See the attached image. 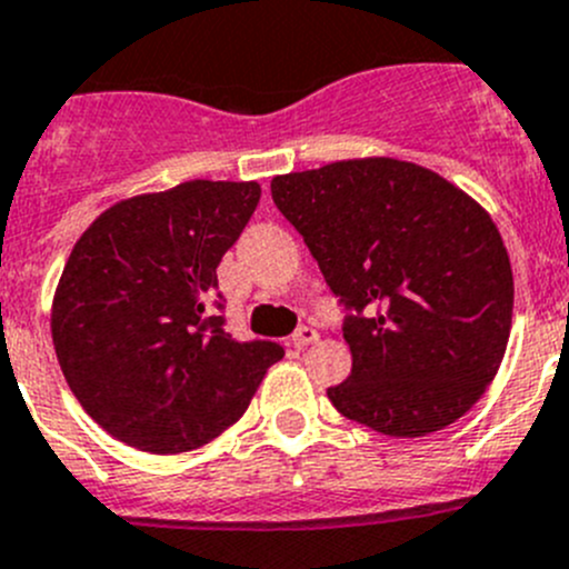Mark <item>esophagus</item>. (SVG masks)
Masks as SVG:
<instances>
[{
  "instance_id": "obj_1",
  "label": "esophagus",
  "mask_w": 569,
  "mask_h": 569,
  "mask_svg": "<svg viewBox=\"0 0 569 569\" xmlns=\"http://www.w3.org/2000/svg\"><path fill=\"white\" fill-rule=\"evenodd\" d=\"M316 341H319V330H312V327H299V330L293 332V338H290V343H293L296 349H305Z\"/></svg>"
}]
</instances>
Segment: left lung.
<instances>
[{
  "mask_svg": "<svg viewBox=\"0 0 569 569\" xmlns=\"http://www.w3.org/2000/svg\"><path fill=\"white\" fill-rule=\"evenodd\" d=\"M349 316L338 411L389 437L460 420L502 367L513 270L491 213L426 166L352 158L270 180Z\"/></svg>",
  "mask_w": 569,
  "mask_h": 569,
  "instance_id": "left-lung-1",
  "label": "left lung"
}]
</instances>
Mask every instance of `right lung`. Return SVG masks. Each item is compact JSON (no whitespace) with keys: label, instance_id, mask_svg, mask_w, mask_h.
Returning <instances> with one entry per match:
<instances>
[{"label":"right lung","instance_id":"add662e5","mask_svg":"<svg viewBox=\"0 0 569 569\" xmlns=\"http://www.w3.org/2000/svg\"><path fill=\"white\" fill-rule=\"evenodd\" d=\"M259 197L257 180H186L114 202L72 244L50 332L67 387L114 440L194 451L237 423L284 356L208 316L217 264Z\"/></svg>","mask_w":569,"mask_h":569}]
</instances>
